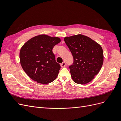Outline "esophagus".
<instances>
[{
  "instance_id": "obj_1",
  "label": "esophagus",
  "mask_w": 121,
  "mask_h": 121,
  "mask_svg": "<svg viewBox=\"0 0 121 121\" xmlns=\"http://www.w3.org/2000/svg\"><path fill=\"white\" fill-rule=\"evenodd\" d=\"M60 66H61V67H62V68L65 67V62H63V63L61 64H60Z\"/></svg>"
}]
</instances>
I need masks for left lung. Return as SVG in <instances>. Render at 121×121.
Instances as JSON below:
<instances>
[{"label":"left lung","instance_id":"1","mask_svg":"<svg viewBox=\"0 0 121 121\" xmlns=\"http://www.w3.org/2000/svg\"><path fill=\"white\" fill-rule=\"evenodd\" d=\"M64 40L74 58L73 65L69 67L73 80L79 84L91 82L103 65L101 46L92 39L82 34L65 37Z\"/></svg>","mask_w":121,"mask_h":121}]
</instances>
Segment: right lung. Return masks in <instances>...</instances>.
<instances>
[{
	"label": "right lung",
	"instance_id": "right-lung-1",
	"mask_svg": "<svg viewBox=\"0 0 121 121\" xmlns=\"http://www.w3.org/2000/svg\"><path fill=\"white\" fill-rule=\"evenodd\" d=\"M60 41L59 37L41 34L29 39L22 46L20 64L31 79L42 84L56 79L60 65L55 60L52 49Z\"/></svg>",
	"mask_w": 121,
	"mask_h": 121
}]
</instances>
